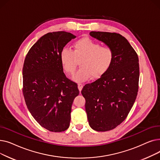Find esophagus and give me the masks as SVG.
Wrapping results in <instances>:
<instances>
[{"label": "esophagus", "instance_id": "obj_1", "mask_svg": "<svg viewBox=\"0 0 160 160\" xmlns=\"http://www.w3.org/2000/svg\"><path fill=\"white\" fill-rule=\"evenodd\" d=\"M83 87V84H82V83H78V89H79L80 92L82 91V89Z\"/></svg>", "mask_w": 160, "mask_h": 160}]
</instances>
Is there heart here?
<instances>
[{
	"mask_svg": "<svg viewBox=\"0 0 160 160\" xmlns=\"http://www.w3.org/2000/svg\"><path fill=\"white\" fill-rule=\"evenodd\" d=\"M73 51L63 48L60 53V61L64 71L68 74L75 71L80 62V68L73 76L77 82H84L98 79L112 66L114 60V52L108 47L100 45L89 38H83L72 45Z\"/></svg>",
	"mask_w": 160,
	"mask_h": 160,
	"instance_id": "b5f03b06",
	"label": "heart"
}]
</instances>
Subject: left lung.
Segmentation results:
<instances>
[{"instance_id":"obj_1","label":"left lung","mask_w":160,"mask_h":160,"mask_svg":"<svg viewBox=\"0 0 160 160\" xmlns=\"http://www.w3.org/2000/svg\"><path fill=\"white\" fill-rule=\"evenodd\" d=\"M89 35L112 48L110 68L95 82L83 86L86 112L90 127L98 132L114 129L127 118L138 95L139 78L138 54L119 33L91 32Z\"/></svg>"}]
</instances>
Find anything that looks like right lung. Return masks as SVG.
<instances>
[{
	"label": "right lung",
	"mask_w": 160,
	"mask_h": 160,
	"mask_svg": "<svg viewBox=\"0 0 160 160\" xmlns=\"http://www.w3.org/2000/svg\"><path fill=\"white\" fill-rule=\"evenodd\" d=\"M75 38L64 31L47 33L31 47L24 60L25 102L35 120L50 132L69 127L72 104L79 95L78 85L66 77L60 61L63 47Z\"/></svg>",
	"instance_id": "1"
}]
</instances>
